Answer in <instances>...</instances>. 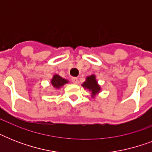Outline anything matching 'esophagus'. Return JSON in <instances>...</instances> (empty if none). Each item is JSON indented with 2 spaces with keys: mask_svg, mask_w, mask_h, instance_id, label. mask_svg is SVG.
<instances>
[{
  "mask_svg": "<svg viewBox=\"0 0 152 152\" xmlns=\"http://www.w3.org/2000/svg\"><path fill=\"white\" fill-rule=\"evenodd\" d=\"M72 82L73 83H75V84H76V83H78V79L76 78V77H74V78H72Z\"/></svg>",
  "mask_w": 152,
  "mask_h": 152,
  "instance_id": "1",
  "label": "esophagus"
}]
</instances>
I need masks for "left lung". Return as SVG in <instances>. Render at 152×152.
Instances as JSON below:
<instances>
[{
  "mask_svg": "<svg viewBox=\"0 0 152 152\" xmlns=\"http://www.w3.org/2000/svg\"><path fill=\"white\" fill-rule=\"evenodd\" d=\"M83 86L84 88H87V89L91 91L92 96H94L95 94L99 92L100 87L98 85L97 81L95 80V76L94 75L88 76L87 78V80L83 83Z\"/></svg>",
  "mask_w": 152,
  "mask_h": 152,
  "instance_id": "left-lung-1",
  "label": "left lung"
}]
</instances>
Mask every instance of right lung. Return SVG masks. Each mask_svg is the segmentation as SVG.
Wrapping results in <instances>:
<instances>
[{
	"mask_svg": "<svg viewBox=\"0 0 152 152\" xmlns=\"http://www.w3.org/2000/svg\"><path fill=\"white\" fill-rule=\"evenodd\" d=\"M66 83H68V80H64V79H63L62 77L58 76V75H55V76H53V78L52 80H51L52 85L56 88H61V86H63Z\"/></svg>",
	"mask_w": 152,
	"mask_h": 152,
	"instance_id": "right-lung-1",
	"label": "right lung"
}]
</instances>
